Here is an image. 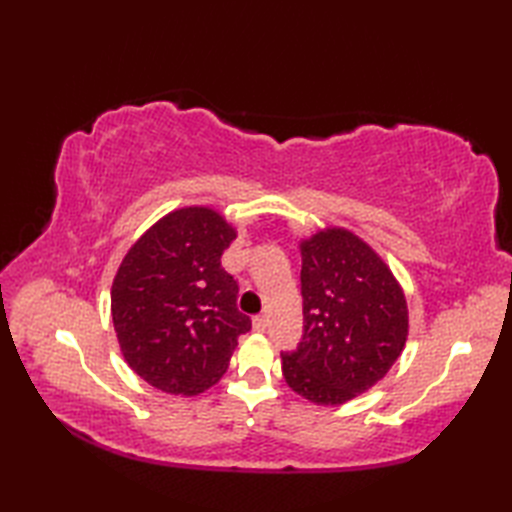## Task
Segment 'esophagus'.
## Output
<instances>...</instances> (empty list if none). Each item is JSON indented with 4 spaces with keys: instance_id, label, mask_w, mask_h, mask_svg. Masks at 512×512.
<instances>
[{
    "instance_id": "esophagus-1",
    "label": "esophagus",
    "mask_w": 512,
    "mask_h": 512,
    "mask_svg": "<svg viewBox=\"0 0 512 512\" xmlns=\"http://www.w3.org/2000/svg\"><path fill=\"white\" fill-rule=\"evenodd\" d=\"M253 328L257 332H264L268 328V317H266V314H257V317L253 319Z\"/></svg>"
}]
</instances>
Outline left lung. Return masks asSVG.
<instances>
[{
    "label": "left lung",
    "instance_id": "1",
    "mask_svg": "<svg viewBox=\"0 0 512 512\" xmlns=\"http://www.w3.org/2000/svg\"><path fill=\"white\" fill-rule=\"evenodd\" d=\"M303 336L281 352L288 387L317 405L363 394L396 363L407 339V301L372 248L343 228L301 244Z\"/></svg>",
    "mask_w": 512,
    "mask_h": 512
}]
</instances>
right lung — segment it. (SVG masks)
<instances>
[{"label": "right lung", "mask_w": 512, "mask_h": 512, "mask_svg": "<svg viewBox=\"0 0 512 512\" xmlns=\"http://www.w3.org/2000/svg\"><path fill=\"white\" fill-rule=\"evenodd\" d=\"M235 231L204 206L162 217L129 248L112 286V319L125 361L167 394L193 396L222 378L250 317L222 268Z\"/></svg>", "instance_id": "obj_1"}]
</instances>
